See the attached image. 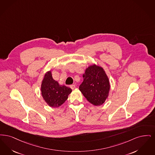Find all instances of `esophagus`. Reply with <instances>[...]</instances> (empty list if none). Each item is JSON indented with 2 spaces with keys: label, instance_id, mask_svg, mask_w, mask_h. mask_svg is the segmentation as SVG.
<instances>
[{
  "label": "esophagus",
  "instance_id": "esophagus-1",
  "mask_svg": "<svg viewBox=\"0 0 155 155\" xmlns=\"http://www.w3.org/2000/svg\"><path fill=\"white\" fill-rule=\"evenodd\" d=\"M70 87L73 90V89H74V88L76 87V86H75V84H72V85L70 86Z\"/></svg>",
  "mask_w": 155,
  "mask_h": 155
}]
</instances>
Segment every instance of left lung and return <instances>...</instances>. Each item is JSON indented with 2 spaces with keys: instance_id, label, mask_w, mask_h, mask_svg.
<instances>
[{
  "instance_id": "left-lung-1",
  "label": "left lung",
  "mask_w": 155,
  "mask_h": 155,
  "mask_svg": "<svg viewBox=\"0 0 155 155\" xmlns=\"http://www.w3.org/2000/svg\"><path fill=\"white\" fill-rule=\"evenodd\" d=\"M83 81L79 90L88 102L95 106L103 104L108 98L110 84L102 68L93 65L83 74Z\"/></svg>"
}]
</instances>
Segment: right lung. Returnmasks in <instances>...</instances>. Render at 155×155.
<instances>
[{"instance_id":"right-lung-1","label":"right lung","mask_w":155,"mask_h":155,"mask_svg":"<svg viewBox=\"0 0 155 155\" xmlns=\"http://www.w3.org/2000/svg\"><path fill=\"white\" fill-rule=\"evenodd\" d=\"M41 95L47 104L53 108L59 107L68 99L72 92L71 88L64 85H60L53 79L51 71L45 75L41 86Z\"/></svg>"}]
</instances>
